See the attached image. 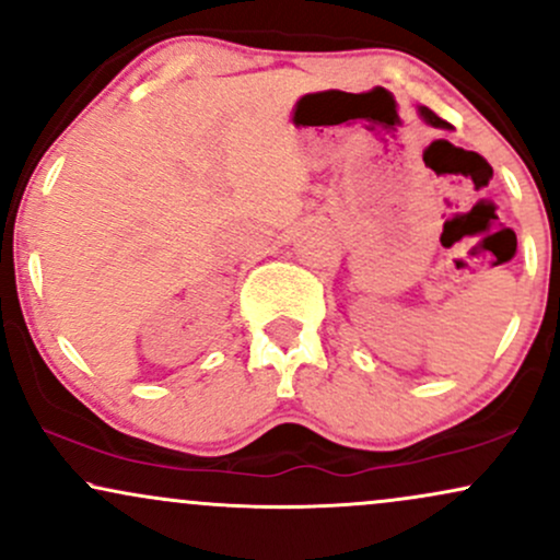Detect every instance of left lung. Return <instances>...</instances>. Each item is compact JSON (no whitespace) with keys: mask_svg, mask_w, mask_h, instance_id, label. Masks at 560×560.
<instances>
[{"mask_svg":"<svg viewBox=\"0 0 560 560\" xmlns=\"http://www.w3.org/2000/svg\"><path fill=\"white\" fill-rule=\"evenodd\" d=\"M419 115H421V120H423V124H427V126H432V128H445V131L450 128V124H445V120H442L440 115H434L432 110H429V107H419Z\"/></svg>","mask_w":560,"mask_h":560,"instance_id":"8db88e82","label":"left lung"}]
</instances>
